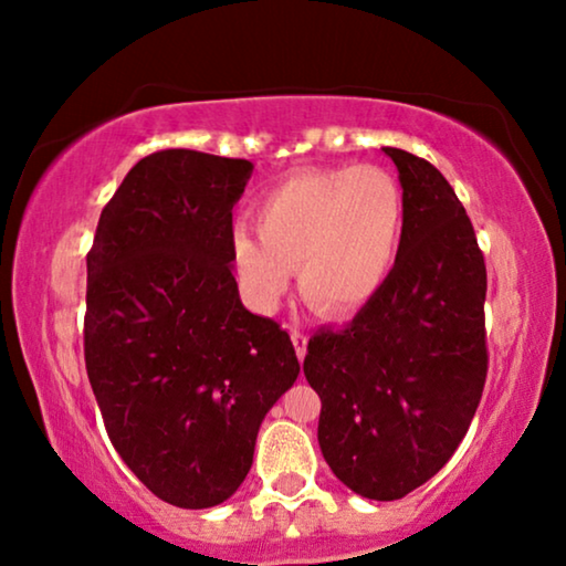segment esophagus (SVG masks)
<instances>
[{
    "label": "esophagus",
    "instance_id": "34e87169",
    "mask_svg": "<svg viewBox=\"0 0 566 566\" xmlns=\"http://www.w3.org/2000/svg\"><path fill=\"white\" fill-rule=\"evenodd\" d=\"M291 339H293V347H296V355L298 360L306 358V335L296 327H291Z\"/></svg>",
    "mask_w": 566,
    "mask_h": 566
}]
</instances>
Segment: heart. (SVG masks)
I'll return each instance as SVG.
<instances>
[{"mask_svg":"<svg viewBox=\"0 0 566 566\" xmlns=\"http://www.w3.org/2000/svg\"><path fill=\"white\" fill-rule=\"evenodd\" d=\"M258 239L231 234L239 289L258 312H275L291 283L324 319H347L389 281L405 239L407 203L384 167L304 169L252 206Z\"/></svg>","mask_w":566,"mask_h":566,"instance_id":"heart-1","label":"heart"}]
</instances>
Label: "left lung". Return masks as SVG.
Instances as JSON below:
<instances>
[{
  "instance_id": "8db88e82",
  "label": "left lung",
  "mask_w": 566,
  "mask_h": 566,
  "mask_svg": "<svg viewBox=\"0 0 566 566\" xmlns=\"http://www.w3.org/2000/svg\"><path fill=\"white\" fill-rule=\"evenodd\" d=\"M405 190L389 281L343 329L308 339L319 448L355 494L401 500L467 436L486 378V268L461 200L430 161L386 146Z\"/></svg>"
}]
</instances>
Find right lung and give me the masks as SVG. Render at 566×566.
<instances>
[{"instance_id": "obj_1", "label": "right lung", "mask_w": 566, "mask_h": 566, "mask_svg": "<svg viewBox=\"0 0 566 566\" xmlns=\"http://www.w3.org/2000/svg\"><path fill=\"white\" fill-rule=\"evenodd\" d=\"M252 161L192 149L144 157L99 213L87 254L84 363L111 443L175 507L244 482L298 358L231 273V208Z\"/></svg>"}]
</instances>
